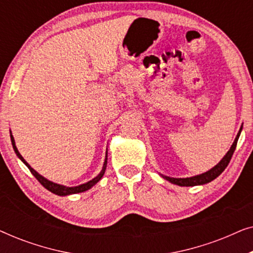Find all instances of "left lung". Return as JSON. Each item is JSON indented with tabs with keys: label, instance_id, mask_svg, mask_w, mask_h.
Masks as SVG:
<instances>
[{
	"label": "left lung",
	"instance_id": "1",
	"mask_svg": "<svg viewBox=\"0 0 253 253\" xmlns=\"http://www.w3.org/2000/svg\"><path fill=\"white\" fill-rule=\"evenodd\" d=\"M242 127L240 131H238L236 138H235L233 145H231L230 150L227 152V154L224 155L222 158V160H221L219 164L216 166H214L212 169H210L209 171L204 172V174H200V175H197V176H192V177H186V178H175V177H169V176H165V175H161L162 177L167 179L172 184H176V185H179V186H195V185H203V184H206V183H210L212 182L213 179H215L217 176H219L221 172H222L226 167L229 164L231 157H233L234 152H235V148H236V145H237V140L238 138H240V134H241V131H242Z\"/></svg>",
	"mask_w": 253,
	"mask_h": 253
}]
</instances>
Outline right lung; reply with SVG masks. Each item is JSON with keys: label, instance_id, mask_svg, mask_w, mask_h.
<instances>
[{"label": "right lung", "instance_id": "right-lung-1", "mask_svg": "<svg viewBox=\"0 0 253 253\" xmlns=\"http://www.w3.org/2000/svg\"><path fill=\"white\" fill-rule=\"evenodd\" d=\"M10 138H11V143H12V147L13 150H15L17 157H18L20 160H22L24 164L26 165V167L30 169V171L32 172L34 177H36L38 181H39L41 183V185H43L44 188H46L48 191L53 192L55 193V195L57 196H69V195H72V193H79V192H84L86 191V190L91 189L93 185H95L96 183H98L100 179L102 178L103 174H105V170H106V167H107V153H106V159H105V164H103V167H102V170L100 171V174L96 176V177H94L93 179H91V181L86 182L84 183V184H81L78 186H64V185H61V184H57V183H54L51 181H48L47 178H44L43 176H41L40 174H38V172L34 170V169L31 167V166L27 164V162L24 160V158L20 155V153L18 152V150H17L16 147V144H15V139H13L12 134H11V131H10Z\"/></svg>", "mask_w": 253, "mask_h": 253}]
</instances>
